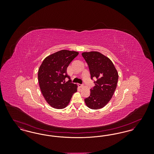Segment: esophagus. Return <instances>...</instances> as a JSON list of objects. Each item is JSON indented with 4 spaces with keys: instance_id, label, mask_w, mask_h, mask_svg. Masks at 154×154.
Returning a JSON list of instances; mask_svg holds the SVG:
<instances>
[{
    "instance_id": "esophagus-1",
    "label": "esophagus",
    "mask_w": 154,
    "mask_h": 154,
    "mask_svg": "<svg viewBox=\"0 0 154 154\" xmlns=\"http://www.w3.org/2000/svg\"><path fill=\"white\" fill-rule=\"evenodd\" d=\"M78 85H79V87H80V88H82V87H84V85H83L82 84H78Z\"/></svg>"
}]
</instances>
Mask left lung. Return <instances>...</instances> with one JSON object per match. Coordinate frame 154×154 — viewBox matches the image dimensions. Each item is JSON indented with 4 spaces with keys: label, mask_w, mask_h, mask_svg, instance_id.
I'll use <instances>...</instances> for the list:
<instances>
[{
    "label": "left lung",
    "mask_w": 154,
    "mask_h": 154,
    "mask_svg": "<svg viewBox=\"0 0 154 154\" xmlns=\"http://www.w3.org/2000/svg\"><path fill=\"white\" fill-rule=\"evenodd\" d=\"M82 56L88 64L91 79L97 80L85 103L91 109H102L109 102L117 88V71L110 59L99 52H85Z\"/></svg>",
    "instance_id": "8db88e82"
}]
</instances>
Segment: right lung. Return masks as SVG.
Here are the masks:
<instances>
[{
	"label": "right lung",
	"mask_w": 154,
	"mask_h": 154,
	"mask_svg": "<svg viewBox=\"0 0 154 154\" xmlns=\"http://www.w3.org/2000/svg\"><path fill=\"white\" fill-rule=\"evenodd\" d=\"M79 52L63 50L46 57L38 71L39 86L44 99L57 109L66 107L75 92L77 85L67 74V67ZM69 80L65 82V79Z\"/></svg>",
	"instance_id": "right-lung-1"
}]
</instances>
